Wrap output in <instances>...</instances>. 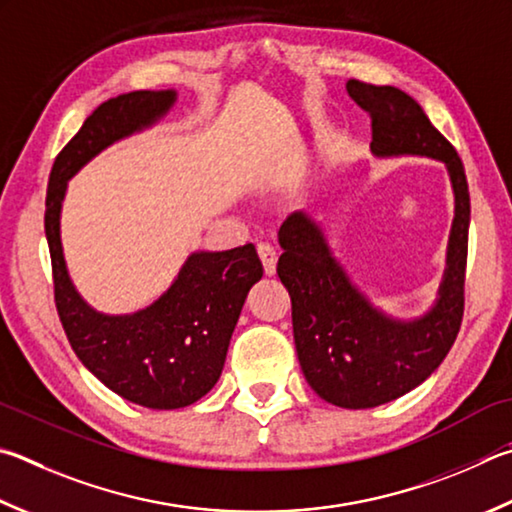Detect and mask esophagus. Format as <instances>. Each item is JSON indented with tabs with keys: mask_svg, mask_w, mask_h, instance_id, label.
Here are the masks:
<instances>
[{
	"mask_svg": "<svg viewBox=\"0 0 512 512\" xmlns=\"http://www.w3.org/2000/svg\"><path fill=\"white\" fill-rule=\"evenodd\" d=\"M257 255L262 259V266H264V273L268 277L275 275V268H277V250L268 244H259L257 246Z\"/></svg>",
	"mask_w": 512,
	"mask_h": 512,
	"instance_id": "34e87169",
	"label": "esophagus"
}]
</instances>
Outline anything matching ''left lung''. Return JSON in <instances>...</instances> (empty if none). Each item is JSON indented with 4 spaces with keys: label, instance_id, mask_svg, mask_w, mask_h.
<instances>
[{
    "label": "left lung",
    "instance_id": "8db88e82",
    "mask_svg": "<svg viewBox=\"0 0 512 512\" xmlns=\"http://www.w3.org/2000/svg\"><path fill=\"white\" fill-rule=\"evenodd\" d=\"M347 94L371 116L376 159L425 156L441 161L454 192V219L443 280L432 309L401 320L369 302L351 282L324 235L306 212L280 228L277 275L291 295L293 338L306 383L324 401L367 410L412 392L432 376L457 340L463 318L470 194L463 163L421 105L396 87L349 80Z\"/></svg>",
    "mask_w": 512,
    "mask_h": 512
}]
</instances>
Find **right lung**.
Instances as JSON below:
<instances>
[{
	"mask_svg": "<svg viewBox=\"0 0 512 512\" xmlns=\"http://www.w3.org/2000/svg\"><path fill=\"white\" fill-rule=\"evenodd\" d=\"M174 102V89L102 102L55 159L44 212L55 306L73 351L111 392L150 410L188 407L217 385L241 306L264 275L257 250L246 244L192 253L159 300L136 313L109 315L87 304L71 282L60 215L71 176L109 145L154 127Z\"/></svg>",
	"mask_w": 512,
	"mask_h": 512,
	"instance_id": "right-lung-1",
	"label": "right lung"
}]
</instances>
